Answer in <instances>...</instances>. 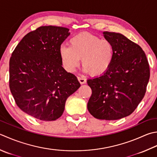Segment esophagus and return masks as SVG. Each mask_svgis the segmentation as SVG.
<instances>
[{"label": "esophagus", "instance_id": "34e87169", "mask_svg": "<svg viewBox=\"0 0 157 157\" xmlns=\"http://www.w3.org/2000/svg\"><path fill=\"white\" fill-rule=\"evenodd\" d=\"M78 79L79 83H80V84H85V83L86 82V79L84 78H82V77H78Z\"/></svg>", "mask_w": 157, "mask_h": 157}]
</instances>
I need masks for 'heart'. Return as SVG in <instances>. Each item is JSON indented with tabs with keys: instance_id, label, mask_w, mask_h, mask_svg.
Returning <instances> with one entry per match:
<instances>
[{
	"instance_id": "1",
	"label": "heart",
	"mask_w": 157,
	"mask_h": 157,
	"mask_svg": "<svg viewBox=\"0 0 157 157\" xmlns=\"http://www.w3.org/2000/svg\"><path fill=\"white\" fill-rule=\"evenodd\" d=\"M69 47L62 46L59 54L67 71L74 72L80 60L83 71L94 76L105 73L113 62L114 49L111 41L89 33L78 34L69 40Z\"/></svg>"
}]
</instances>
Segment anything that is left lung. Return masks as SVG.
<instances>
[{
	"mask_svg": "<svg viewBox=\"0 0 157 157\" xmlns=\"http://www.w3.org/2000/svg\"><path fill=\"white\" fill-rule=\"evenodd\" d=\"M114 49L109 69L89 79L92 89L87 107L94 118L114 121L129 116L145 95L150 78L148 61L142 48L120 33L103 32Z\"/></svg>",
	"mask_w": 157,
	"mask_h": 157,
	"instance_id": "obj_1",
	"label": "left lung"
}]
</instances>
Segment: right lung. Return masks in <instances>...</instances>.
<instances>
[{"mask_svg": "<svg viewBox=\"0 0 157 157\" xmlns=\"http://www.w3.org/2000/svg\"><path fill=\"white\" fill-rule=\"evenodd\" d=\"M64 27L41 26L24 36L9 60V88L23 112L44 121L62 116L67 98L80 87L62 67L60 45L70 35Z\"/></svg>", "mask_w": 157, "mask_h": 157, "instance_id": "obj_1", "label": "right lung"}]
</instances>
